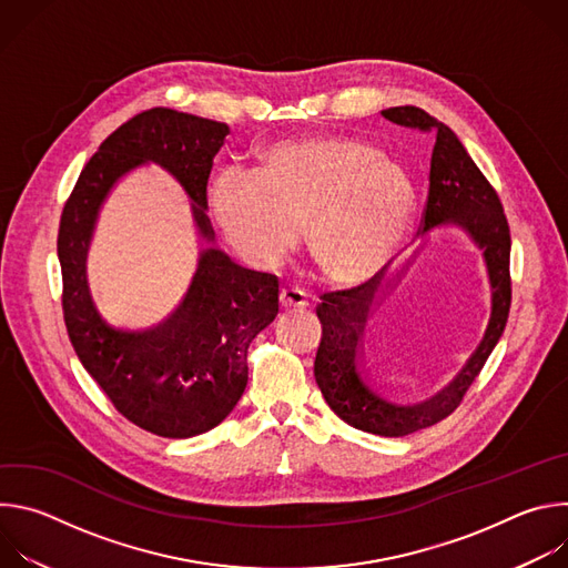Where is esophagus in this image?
Segmentation results:
<instances>
[{"label":"esophagus","instance_id":"obj_1","mask_svg":"<svg viewBox=\"0 0 568 568\" xmlns=\"http://www.w3.org/2000/svg\"><path fill=\"white\" fill-rule=\"evenodd\" d=\"M278 303L283 310H305L307 307V294L298 287H283L278 294Z\"/></svg>","mask_w":568,"mask_h":568}]
</instances>
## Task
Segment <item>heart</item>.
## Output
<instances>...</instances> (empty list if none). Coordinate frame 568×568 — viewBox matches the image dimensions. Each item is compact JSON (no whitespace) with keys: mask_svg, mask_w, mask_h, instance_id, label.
Returning a JSON list of instances; mask_svg holds the SVG:
<instances>
[{"mask_svg":"<svg viewBox=\"0 0 568 568\" xmlns=\"http://www.w3.org/2000/svg\"><path fill=\"white\" fill-rule=\"evenodd\" d=\"M209 209L229 247L263 270L296 245L305 222L321 272L357 287L382 276L407 245L416 186L373 141L316 134L270 143L252 171H217Z\"/></svg>","mask_w":568,"mask_h":568,"instance_id":"heart-1","label":"heart"}]
</instances>
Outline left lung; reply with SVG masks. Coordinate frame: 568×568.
<instances>
[{
    "instance_id": "8db88e82",
    "label": "left lung",
    "mask_w": 568,
    "mask_h": 568,
    "mask_svg": "<svg viewBox=\"0 0 568 568\" xmlns=\"http://www.w3.org/2000/svg\"><path fill=\"white\" fill-rule=\"evenodd\" d=\"M382 114L397 125L434 134L436 143L432 152L429 195L420 229L427 233L443 224L460 226L474 240V245L483 250L493 287L490 323L476 353L447 388L420 404L393 402L373 382L364 366L362 337L366 321L373 305L390 283L382 287L379 281H371L353 290L321 296V303L316 305L321 344L314 359V377L323 397L351 427L375 436L399 438L427 429L454 414L504 335L513 301L510 226L497 191L485 180L465 145L445 123L414 105L388 108Z\"/></svg>"
}]
</instances>
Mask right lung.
Instances as JSON below:
<instances>
[{"mask_svg":"<svg viewBox=\"0 0 568 568\" xmlns=\"http://www.w3.org/2000/svg\"><path fill=\"white\" fill-rule=\"evenodd\" d=\"M226 134V123L169 108L145 110L101 143L60 217L62 312L71 346L121 416L164 438L204 434L233 412L247 386V348L278 314V281L209 247L184 301L164 323L121 331L92 301L88 252L110 189L145 161L178 178L193 200L200 235L213 242L206 184Z\"/></svg>","mask_w":568,"mask_h":568,"instance_id":"obj_1","label":"right lung"}]
</instances>
